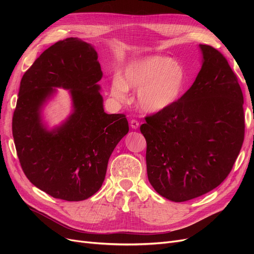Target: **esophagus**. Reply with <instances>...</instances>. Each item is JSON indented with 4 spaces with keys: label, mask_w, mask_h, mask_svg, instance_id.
I'll return each instance as SVG.
<instances>
[{
    "label": "esophagus",
    "mask_w": 254,
    "mask_h": 254,
    "mask_svg": "<svg viewBox=\"0 0 254 254\" xmlns=\"http://www.w3.org/2000/svg\"><path fill=\"white\" fill-rule=\"evenodd\" d=\"M130 127L131 128H134V129H137L138 127H139V123L137 122V120L136 119H131L130 120Z\"/></svg>",
    "instance_id": "obj_1"
}]
</instances>
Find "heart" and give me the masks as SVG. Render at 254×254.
Masks as SVG:
<instances>
[{"label": "heart", "instance_id": "obj_1", "mask_svg": "<svg viewBox=\"0 0 254 254\" xmlns=\"http://www.w3.org/2000/svg\"><path fill=\"white\" fill-rule=\"evenodd\" d=\"M183 66L168 57L152 56L128 64L122 76H115L111 95L118 101L127 97L128 88L138 89L137 105L147 113L163 111L175 104L185 89Z\"/></svg>", "mask_w": 254, "mask_h": 254}]
</instances>
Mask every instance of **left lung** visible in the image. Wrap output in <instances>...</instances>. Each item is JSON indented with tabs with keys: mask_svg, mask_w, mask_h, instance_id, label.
I'll return each instance as SVG.
<instances>
[{
	"mask_svg": "<svg viewBox=\"0 0 254 254\" xmlns=\"http://www.w3.org/2000/svg\"><path fill=\"white\" fill-rule=\"evenodd\" d=\"M199 48L203 64L190 88L169 108L146 116L140 127L147 143L148 180L157 193L177 203L217 188L244 141L238 78L218 50Z\"/></svg>",
	"mask_w": 254,
	"mask_h": 254,
	"instance_id": "obj_1",
	"label": "left lung"
}]
</instances>
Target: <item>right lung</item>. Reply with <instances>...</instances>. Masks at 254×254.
Returning a JSON list of instances; mask_svg holds the SVG:
<instances>
[{
  "mask_svg": "<svg viewBox=\"0 0 254 254\" xmlns=\"http://www.w3.org/2000/svg\"><path fill=\"white\" fill-rule=\"evenodd\" d=\"M98 53L78 38L47 48L20 81L12 134L21 169L36 188L56 198L78 202L95 194L118 142L128 131L125 114H107L98 82ZM70 89L73 113L48 131L41 108L56 90Z\"/></svg>",
  "mask_w": 254,
  "mask_h": 254,
  "instance_id": "add662e5",
  "label": "right lung"
}]
</instances>
